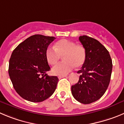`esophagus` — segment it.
Wrapping results in <instances>:
<instances>
[{"mask_svg": "<svg viewBox=\"0 0 124 124\" xmlns=\"http://www.w3.org/2000/svg\"><path fill=\"white\" fill-rule=\"evenodd\" d=\"M65 77H67V76H66V75H63V76H58L59 79H61V78H65Z\"/></svg>", "mask_w": 124, "mask_h": 124, "instance_id": "34e87169", "label": "esophagus"}]
</instances>
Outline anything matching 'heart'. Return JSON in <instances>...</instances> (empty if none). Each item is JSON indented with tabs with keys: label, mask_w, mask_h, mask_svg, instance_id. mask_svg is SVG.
I'll return each instance as SVG.
<instances>
[{
	"label": "heart",
	"mask_w": 124,
	"mask_h": 124,
	"mask_svg": "<svg viewBox=\"0 0 124 124\" xmlns=\"http://www.w3.org/2000/svg\"><path fill=\"white\" fill-rule=\"evenodd\" d=\"M63 55L64 62L57 63L52 69L54 75L63 76L70 72L74 67H81L85 61L86 51L83 45L62 39L55 43V48L49 47L45 53L46 61L51 65L55 64Z\"/></svg>",
	"instance_id": "obj_1"
}]
</instances>
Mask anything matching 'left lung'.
Returning a JSON list of instances; mask_svg holds the SVG:
<instances>
[{"instance_id": "1", "label": "left lung", "mask_w": 124, "mask_h": 124, "mask_svg": "<svg viewBox=\"0 0 124 124\" xmlns=\"http://www.w3.org/2000/svg\"><path fill=\"white\" fill-rule=\"evenodd\" d=\"M79 40L86 51V57L79 81L71 86V93L77 101L89 104L100 99L110 82L113 63L109 52L98 40L87 35Z\"/></svg>"}]
</instances>
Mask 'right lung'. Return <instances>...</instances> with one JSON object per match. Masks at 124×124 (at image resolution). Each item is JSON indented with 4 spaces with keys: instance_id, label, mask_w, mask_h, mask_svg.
Segmentation results:
<instances>
[{
    "instance_id": "1",
    "label": "right lung",
    "mask_w": 124,
    "mask_h": 124,
    "mask_svg": "<svg viewBox=\"0 0 124 124\" xmlns=\"http://www.w3.org/2000/svg\"><path fill=\"white\" fill-rule=\"evenodd\" d=\"M55 39L54 37L34 35L21 43L9 61L8 73L14 89L25 100L41 102L56 89L58 78L49 76L50 70L45 53Z\"/></svg>"
}]
</instances>
